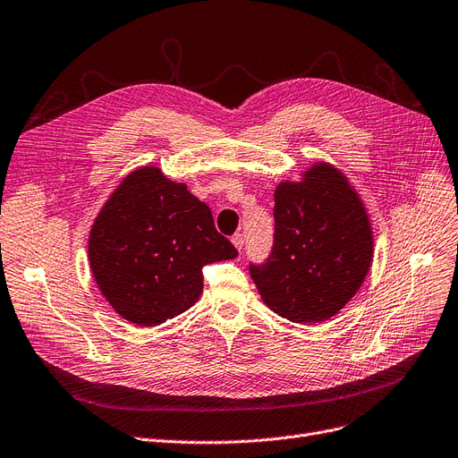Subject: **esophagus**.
Masks as SVG:
<instances>
[{"label": "esophagus", "mask_w": 458, "mask_h": 458, "mask_svg": "<svg viewBox=\"0 0 458 458\" xmlns=\"http://www.w3.org/2000/svg\"><path fill=\"white\" fill-rule=\"evenodd\" d=\"M232 243H233V247H235L237 250H242V249H243V245H245V237H243V233H235V235H232Z\"/></svg>", "instance_id": "obj_1"}]
</instances>
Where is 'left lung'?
<instances>
[{
  "label": "left lung",
  "mask_w": 458,
  "mask_h": 458,
  "mask_svg": "<svg viewBox=\"0 0 458 458\" xmlns=\"http://www.w3.org/2000/svg\"><path fill=\"white\" fill-rule=\"evenodd\" d=\"M275 242L267 262L249 266L262 301L293 324L329 320L361 288L374 256L365 204L329 163L275 189Z\"/></svg>",
  "instance_id": "left-lung-1"
}]
</instances>
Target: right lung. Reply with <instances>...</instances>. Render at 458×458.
<instances>
[{"label": "right lung", "instance_id": "right-lung-1", "mask_svg": "<svg viewBox=\"0 0 458 458\" xmlns=\"http://www.w3.org/2000/svg\"><path fill=\"white\" fill-rule=\"evenodd\" d=\"M208 204L157 166L132 170L98 211L88 240L89 267L123 320L153 327L189 310L202 293V267L232 260Z\"/></svg>", "mask_w": 458, "mask_h": 458}]
</instances>
